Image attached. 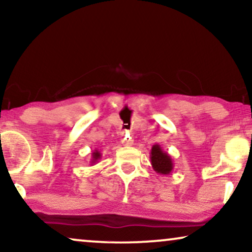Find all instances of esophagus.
<instances>
[{"label": "esophagus", "instance_id": "1", "mask_svg": "<svg viewBox=\"0 0 252 252\" xmlns=\"http://www.w3.org/2000/svg\"><path fill=\"white\" fill-rule=\"evenodd\" d=\"M133 137L129 135V134H127V133H125L123 135V137H122V143H123V146H125V147H129V146H132L133 144Z\"/></svg>", "mask_w": 252, "mask_h": 252}]
</instances>
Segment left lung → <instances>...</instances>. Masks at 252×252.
<instances>
[{
  "label": "left lung",
  "instance_id": "obj_1",
  "mask_svg": "<svg viewBox=\"0 0 252 252\" xmlns=\"http://www.w3.org/2000/svg\"><path fill=\"white\" fill-rule=\"evenodd\" d=\"M150 160L156 173L167 175L173 171V160L170 155L161 149L159 144H154L150 151Z\"/></svg>",
  "mask_w": 252,
  "mask_h": 252
}]
</instances>
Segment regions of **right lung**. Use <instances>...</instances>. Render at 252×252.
Listing matches in <instances>:
<instances>
[{"label":"right lung","mask_w":252,"mask_h":252,"mask_svg":"<svg viewBox=\"0 0 252 252\" xmlns=\"http://www.w3.org/2000/svg\"><path fill=\"white\" fill-rule=\"evenodd\" d=\"M101 157H102V154L99 153L98 150H94L93 151V154H92V159H91V164L92 165H94V164H96L97 163V161L101 159Z\"/></svg>","instance_id":"right-lung-1"}]
</instances>
